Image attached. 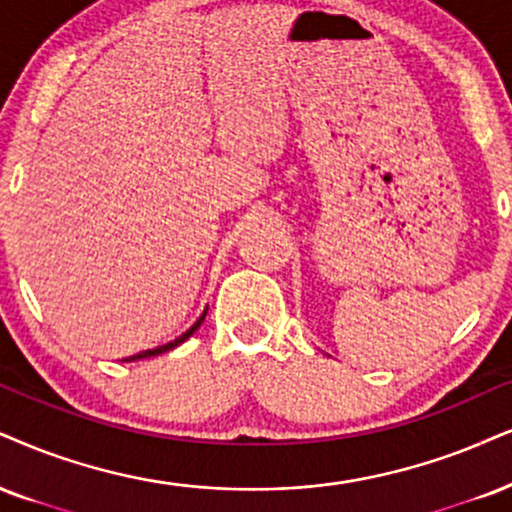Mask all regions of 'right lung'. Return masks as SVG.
Masks as SVG:
<instances>
[{
  "label": "right lung",
  "mask_w": 512,
  "mask_h": 512,
  "mask_svg": "<svg viewBox=\"0 0 512 512\" xmlns=\"http://www.w3.org/2000/svg\"><path fill=\"white\" fill-rule=\"evenodd\" d=\"M206 313H208V306L204 308V313L199 315V320H197V323H194L192 327H189V330H187L185 334H180V337L175 339V342H168V344H163V346H156V349H147V351H142V353H135V356H130V358H123V361H125V363H128V361H140V358H151V356H159V353H166V351H170V349H175V346H180L182 342H187V339L192 337V334L199 330V325L204 323Z\"/></svg>",
  "instance_id": "right-lung-1"
}]
</instances>
